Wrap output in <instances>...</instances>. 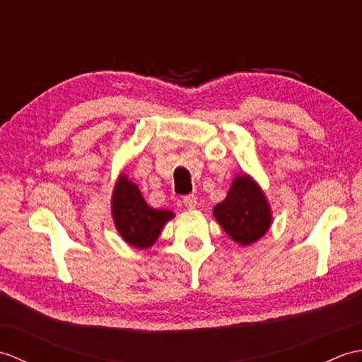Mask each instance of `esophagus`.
Here are the masks:
<instances>
[{"label":"esophagus","mask_w":362,"mask_h":362,"mask_svg":"<svg viewBox=\"0 0 362 362\" xmlns=\"http://www.w3.org/2000/svg\"><path fill=\"white\" fill-rule=\"evenodd\" d=\"M182 202H183V205L187 206L188 210H193V209H196V206H197V197L193 196V194H189V196L183 197Z\"/></svg>","instance_id":"esophagus-1"}]
</instances>
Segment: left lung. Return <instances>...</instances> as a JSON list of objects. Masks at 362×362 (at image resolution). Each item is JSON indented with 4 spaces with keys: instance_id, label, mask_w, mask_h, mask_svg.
<instances>
[{
    "instance_id": "obj_1",
    "label": "left lung",
    "mask_w": 362,
    "mask_h": 362,
    "mask_svg": "<svg viewBox=\"0 0 362 362\" xmlns=\"http://www.w3.org/2000/svg\"><path fill=\"white\" fill-rule=\"evenodd\" d=\"M213 216L243 247L261 240L272 224V210L263 188L245 173L235 177L224 201L213 209Z\"/></svg>"
}]
</instances>
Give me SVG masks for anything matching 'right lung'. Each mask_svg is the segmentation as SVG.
Returning a JSON list of instances; mask_svg holds the SVG:
<instances>
[{"label": "right lung", "mask_w": 362, "mask_h": 362, "mask_svg": "<svg viewBox=\"0 0 362 362\" xmlns=\"http://www.w3.org/2000/svg\"><path fill=\"white\" fill-rule=\"evenodd\" d=\"M112 219L122 240L135 249H149L158 240L161 230L175 214L152 209L144 201L140 188L121 173L112 193Z\"/></svg>", "instance_id": "right-lung-1"}]
</instances>
